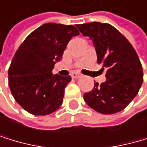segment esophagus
I'll use <instances>...</instances> for the list:
<instances>
[{"mask_svg":"<svg viewBox=\"0 0 147 147\" xmlns=\"http://www.w3.org/2000/svg\"><path fill=\"white\" fill-rule=\"evenodd\" d=\"M71 77L73 78H80L82 77V75L80 74V73H78V72H73L72 74H71Z\"/></svg>","mask_w":147,"mask_h":147,"instance_id":"esophagus-1","label":"esophagus"}]
</instances>
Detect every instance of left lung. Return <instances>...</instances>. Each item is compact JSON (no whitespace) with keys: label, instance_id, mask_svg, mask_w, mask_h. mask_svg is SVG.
I'll return each mask as SVG.
<instances>
[{"label":"left lung","instance_id":"1","mask_svg":"<svg viewBox=\"0 0 147 147\" xmlns=\"http://www.w3.org/2000/svg\"><path fill=\"white\" fill-rule=\"evenodd\" d=\"M77 28L93 41L98 62L106 69V81L96 83L85 93L86 103L101 114L123 110L138 93L143 83V69L135 49L112 25L101 22L78 24Z\"/></svg>","mask_w":147,"mask_h":147}]
</instances>
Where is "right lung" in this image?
Masks as SVG:
<instances>
[{
    "label": "right lung",
    "instance_id": "right-lung-1",
    "mask_svg": "<svg viewBox=\"0 0 147 147\" xmlns=\"http://www.w3.org/2000/svg\"><path fill=\"white\" fill-rule=\"evenodd\" d=\"M78 34L73 25L49 22L31 32L17 49L8 72L9 87L27 112L46 116L62 104L71 78L53 74L52 70L71 38Z\"/></svg>",
    "mask_w": 147,
    "mask_h": 147
}]
</instances>
